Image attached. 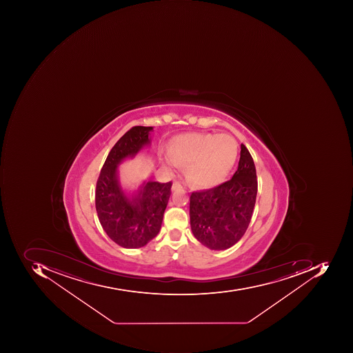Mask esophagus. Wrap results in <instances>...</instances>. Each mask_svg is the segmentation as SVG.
<instances>
[{"instance_id": "esophagus-1", "label": "esophagus", "mask_w": 353, "mask_h": 353, "mask_svg": "<svg viewBox=\"0 0 353 353\" xmlns=\"http://www.w3.org/2000/svg\"><path fill=\"white\" fill-rule=\"evenodd\" d=\"M172 191H181L183 192V193H185V188L182 187V185L181 183H180L179 181H175L173 183V187H172Z\"/></svg>"}]
</instances>
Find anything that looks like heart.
<instances>
[{
  "instance_id": "obj_1",
  "label": "heart",
  "mask_w": 353,
  "mask_h": 353,
  "mask_svg": "<svg viewBox=\"0 0 353 353\" xmlns=\"http://www.w3.org/2000/svg\"><path fill=\"white\" fill-rule=\"evenodd\" d=\"M238 148L228 134H183L174 140L165 162L172 168L187 164L185 176L192 185L210 188L225 179L236 159Z\"/></svg>"
}]
</instances>
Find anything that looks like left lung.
<instances>
[{"instance_id":"8db88e82","label":"left lung","mask_w":353,"mask_h":353,"mask_svg":"<svg viewBox=\"0 0 353 353\" xmlns=\"http://www.w3.org/2000/svg\"><path fill=\"white\" fill-rule=\"evenodd\" d=\"M256 192L254 159L242 144L239 168L231 179L212 189L192 192L190 221L194 236L213 250L236 244L252 221Z\"/></svg>"}]
</instances>
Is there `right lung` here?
<instances>
[{
  "label": "right lung",
  "instance_id": "add662e5",
  "mask_svg": "<svg viewBox=\"0 0 353 353\" xmlns=\"http://www.w3.org/2000/svg\"><path fill=\"white\" fill-rule=\"evenodd\" d=\"M152 127L134 126L111 148L101 168L95 191L99 223L109 238L124 248H140L159 233L171 196L172 181L145 183L130 199L119 185L117 166L150 143Z\"/></svg>",
  "mask_w": 353,
  "mask_h": 353
}]
</instances>
